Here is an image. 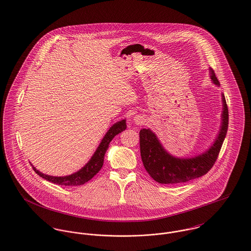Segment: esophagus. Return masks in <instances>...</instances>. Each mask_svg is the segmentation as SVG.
Wrapping results in <instances>:
<instances>
[{
	"label": "esophagus",
	"mask_w": 251,
	"mask_h": 251,
	"mask_svg": "<svg viewBox=\"0 0 251 251\" xmlns=\"http://www.w3.org/2000/svg\"><path fill=\"white\" fill-rule=\"evenodd\" d=\"M133 120H134L135 124L138 125V126H140V125H142L144 123V118L142 116H140V115H135Z\"/></svg>",
	"instance_id": "esophagus-1"
}]
</instances>
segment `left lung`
Here are the masks:
<instances>
[{
    "instance_id": "8db88e82",
    "label": "left lung",
    "mask_w": 251,
    "mask_h": 251,
    "mask_svg": "<svg viewBox=\"0 0 251 251\" xmlns=\"http://www.w3.org/2000/svg\"><path fill=\"white\" fill-rule=\"evenodd\" d=\"M212 83L220 86V82L212 68H209ZM223 112L220 131L210 146L191 157H176L163 146L157 135L148 129L139 131L140 155L143 166L148 174L160 184L186 183L205 175L218 159L228 128V109L224 94H222Z\"/></svg>"
}]
</instances>
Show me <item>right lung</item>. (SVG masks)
I'll return each instance as SVG.
<instances>
[{"label": "right lung", "mask_w": 251, "mask_h": 251, "mask_svg": "<svg viewBox=\"0 0 251 251\" xmlns=\"http://www.w3.org/2000/svg\"><path fill=\"white\" fill-rule=\"evenodd\" d=\"M127 128L126 125V119H122L114 123L112 127L108 130L104 138L101 140L100 144L98 145L96 151L90 158V160L84 165V167L78 171L66 175V176H52L48 174H44L37 170L35 167L32 166L33 170L39 175L40 177L44 178L45 180L52 182L54 184L61 185V186H80L84 185L87 181H89L94 175H96L99 170L103 167L104 164V157L106 154L107 149L109 148V144L112 141V139L118 135L119 133L123 132Z\"/></svg>", "instance_id": "add662e5"}]
</instances>
